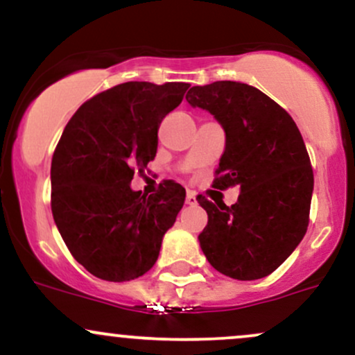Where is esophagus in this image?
Segmentation results:
<instances>
[{
	"instance_id": "34e87169",
	"label": "esophagus",
	"mask_w": 355,
	"mask_h": 355,
	"mask_svg": "<svg viewBox=\"0 0 355 355\" xmlns=\"http://www.w3.org/2000/svg\"><path fill=\"white\" fill-rule=\"evenodd\" d=\"M185 202H187V204H189V205H196V204H197V197H196V193L190 192V190H189V192H187Z\"/></svg>"
}]
</instances>
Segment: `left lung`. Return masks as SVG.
I'll list each match as a JSON object with an SVG mask.
<instances>
[{"label": "left lung", "mask_w": 355, "mask_h": 355, "mask_svg": "<svg viewBox=\"0 0 355 355\" xmlns=\"http://www.w3.org/2000/svg\"><path fill=\"white\" fill-rule=\"evenodd\" d=\"M185 99L209 111L225 133L214 189L241 190L231 207L197 197L209 216L198 236L202 251L229 278H264L295 251L309 227L313 170L302 135L285 109L252 85H193Z\"/></svg>", "instance_id": "obj_1"}]
</instances>
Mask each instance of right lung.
<instances>
[{"label": "right lung", "instance_id": "add662e5", "mask_svg": "<svg viewBox=\"0 0 355 355\" xmlns=\"http://www.w3.org/2000/svg\"><path fill=\"white\" fill-rule=\"evenodd\" d=\"M190 84L124 83L84 103L70 118L50 168L52 214L77 263L106 282H130L157 263L165 232L184 207L175 182L146 197L135 170L157 157L158 128Z\"/></svg>", "mask_w": 355, "mask_h": 355}]
</instances>
